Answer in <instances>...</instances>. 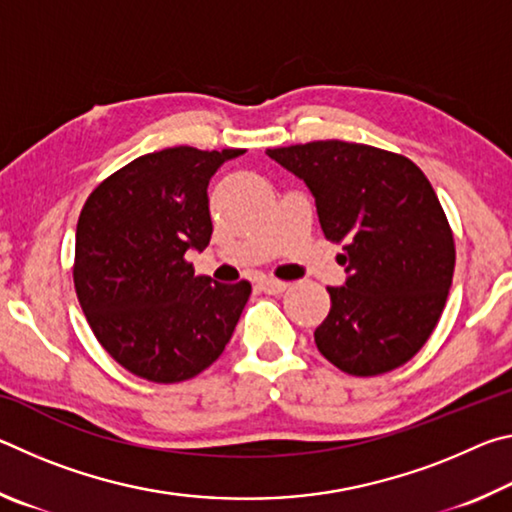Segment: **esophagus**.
Returning <instances> with one entry per match:
<instances>
[{
    "instance_id": "34e87169",
    "label": "esophagus",
    "mask_w": 512,
    "mask_h": 512,
    "mask_svg": "<svg viewBox=\"0 0 512 512\" xmlns=\"http://www.w3.org/2000/svg\"><path fill=\"white\" fill-rule=\"evenodd\" d=\"M259 287L266 293H282L289 289V282H282V280H275V277H262L259 280Z\"/></svg>"
}]
</instances>
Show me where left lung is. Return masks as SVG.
I'll return each instance as SVG.
<instances>
[{
	"instance_id": "8db88e82",
	"label": "left lung",
	"mask_w": 512,
	"mask_h": 512,
	"mask_svg": "<svg viewBox=\"0 0 512 512\" xmlns=\"http://www.w3.org/2000/svg\"><path fill=\"white\" fill-rule=\"evenodd\" d=\"M266 155L305 180L320 228L343 246L348 280L327 287L320 354L354 377L400 368L443 314L456 264L454 235L427 176L384 149L323 140Z\"/></svg>"
}]
</instances>
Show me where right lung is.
I'll list each match as a JSON object with an SVG mask.
<instances>
[{
    "mask_svg": "<svg viewBox=\"0 0 512 512\" xmlns=\"http://www.w3.org/2000/svg\"><path fill=\"white\" fill-rule=\"evenodd\" d=\"M244 149L146 153L112 173L76 225L74 287L97 341L133 375L176 384L221 357L250 282L194 275L187 250L212 237L207 185Z\"/></svg>",
    "mask_w": 512,
    "mask_h": 512,
    "instance_id": "obj_1",
    "label": "right lung"
}]
</instances>
